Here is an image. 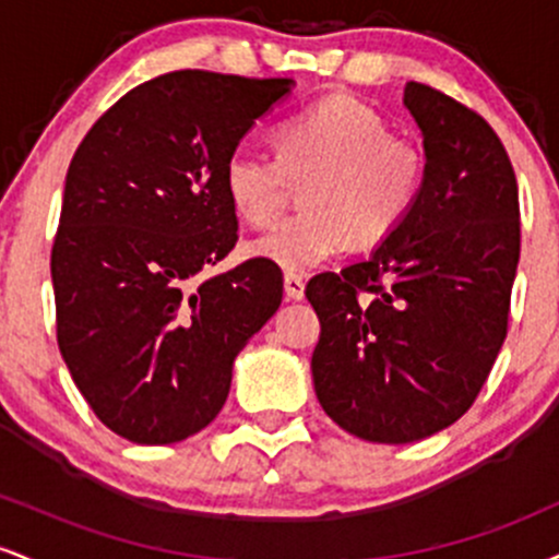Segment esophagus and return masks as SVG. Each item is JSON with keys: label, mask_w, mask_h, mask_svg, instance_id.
<instances>
[{"label": "esophagus", "mask_w": 559, "mask_h": 559, "mask_svg": "<svg viewBox=\"0 0 559 559\" xmlns=\"http://www.w3.org/2000/svg\"><path fill=\"white\" fill-rule=\"evenodd\" d=\"M284 288H286V297L299 301L305 299V278L297 273H286L284 275Z\"/></svg>", "instance_id": "34e87169"}]
</instances>
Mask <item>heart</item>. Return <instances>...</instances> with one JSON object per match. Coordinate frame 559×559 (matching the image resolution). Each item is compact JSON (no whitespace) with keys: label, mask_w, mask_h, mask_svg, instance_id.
Segmentation results:
<instances>
[{"label":"heart","mask_w":559,"mask_h":559,"mask_svg":"<svg viewBox=\"0 0 559 559\" xmlns=\"http://www.w3.org/2000/svg\"><path fill=\"white\" fill-rule=\"evenodd\" d=\"M278 157L239 146L223 165V191L249 226L278 217L294 183L305 213L262 234L249 254L286 273H307L352 241L373 247L407 221L418 202L426 157L415 141L386 133L370 107L329 96L275 131Z\"/></svg>","instance_id":"heart-1"}]
</instances>
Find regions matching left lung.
Returning <instances> with one entry per match:
<instances>
[{"instance_id": "obj_1", "label": "left lung", "mask_w": 559, "mask_h": 559, "mask_svg": "<svg viewBox=\"0 0 559 559\" xmlns=\"http://www.w3.org/2000/svg\"><path fill=\"white\" fill-rule=\"evenodd\" d=\"M402 102L426 152L413 213L368 260L305 292L320 407L376 444H413L467 413L502 349L521 258L518 181L491 126L415 81Z\"/></svg>"}]
</instances>
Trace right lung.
Masks as SVG:
<instances>
[{"instance_id":"obj_1","label":"right lung","mask_w":559,"mask_h":559,"mask_svg":"<svg viewBox=\"0 0 559 559\" xmlns=\"http://www.w3.org/2000/svg\"><path fill=\"white\" fill-rule=\"evenodd\" d=\"M292 79L176 70L131 88L75 150L52 247L57 344L96 418L133 444L215 420L236 355L275 316L281 267L236 247L223 165Z\"/></svg>"}]
</instances>
